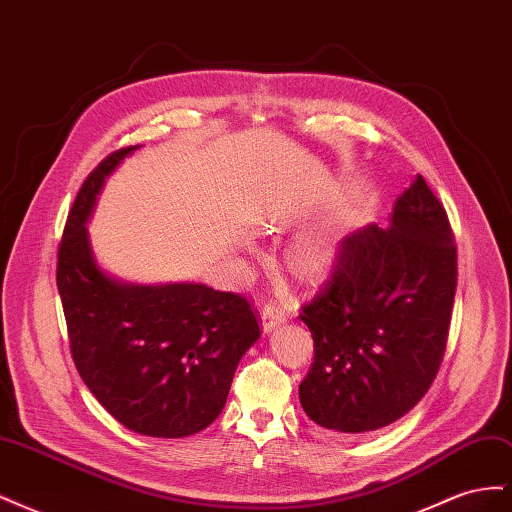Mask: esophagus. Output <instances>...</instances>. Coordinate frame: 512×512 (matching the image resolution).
<instances>
[{"mask_svg":"<svg viewBox=\"0 0 512 512\" xmlns=\"http://www.w3.org/2000/svg\"><path fill=\"white\" fill-rule=\"evenodd\" d=\"M260 318H262V327H265V331H273L275 327H280L282 322H286L288 312L282 305H277L275 301H269V303H265V307L260 309Z\"/></svg>","mask_w":512,"mask_h":512,"instance_id":"1","label":"esophagus"}]
</instances>
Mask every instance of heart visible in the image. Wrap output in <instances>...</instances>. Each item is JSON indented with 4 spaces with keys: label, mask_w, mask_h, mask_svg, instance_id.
<instances>
[{
    "label": "heart",
    "mask_w": 512,
    "mask_h": 512,
    "mask_svg": "<svg viewBox=\"0 0 512 512\" xmlns=\"http://www.w3.org/2000/svg\"><path fill=\"white\" fill-rule=\"evenodd\" d=\"M294 258H297V265L303 271H322L331 265L333 254L324 241L316 237H307L299 241L297 250H294Z\"/></svg>",
    "instance_id": "heart-1"
}]
</instances>
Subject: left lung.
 Returning <instances> with one entry per match:
<instances>
[{
  "mask_svg": "<svg viewBox=\"0 0 512 512\" xmlns=\"http://www.w3.org/2000/svg\"><path fill=\"white\" fill-rule=\"evenodd\" d=\"M457 288V247L421 175L395 200L391 226L339 243L327 286L303 305L314 363L299 384L312 421L363 436L410 412L436 378Z\"/></svg>",
  "mask_w": 512,
  "mask_h": 512,
  "instance_id": "8db88e82",
  "label": "left lung"
}]
</instances>
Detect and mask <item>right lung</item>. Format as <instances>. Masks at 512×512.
<instances>
[{
    "label": "right lung",
    "mask_w": 512,
    "mask_h": 512,
    "mask_svg": "<svg viewBox=\"0 0 512 512\" xmlns=\"http://www.w3.org/2000/svg\"><path fill=\"white\" fill-rule=\"evenodd\" d=\"M134 149L113 151L76 194L57 252V290L87 389L123 427L185 438L220 416L260 327L241 294L205 284H128L100 269L85 224L106 177Z\"/></svg>",
    "instance_id": "1"
}]
</instances>
